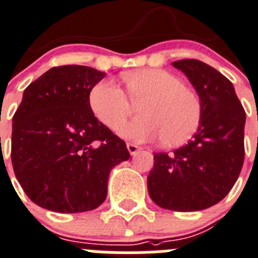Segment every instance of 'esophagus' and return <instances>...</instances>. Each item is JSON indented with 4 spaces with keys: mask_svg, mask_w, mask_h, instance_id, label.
Segmentation results:
<instances>
[{
    "mask_svg": "<svg viewBox=\"0 0 258 258\" xmlns=\"http://www.w3.org/2000/svg\"><path fill=\"white\" fill-rule=\"evenodd\" d=\"M127 149H128L130 154H131V155L134 156V155H136L137 153H139V150H140V146H137L136 144L128 143V144H127Z\"/></svg>",
    "mask_w": 258,
    "mask_h": 258,
    "instance_id": "1",
    "label": "esophagus"
}]
</instances>
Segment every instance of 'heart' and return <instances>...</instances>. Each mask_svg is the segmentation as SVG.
<instances>
[{
    "mask_svg": "<svg viewBox=\"0 0 258 258\" xmlns=\"http://www.w3.org/2000/svg\"><path fill=\"white\" fill-rule=\"evenodd\" d=\"M126 93L110 80H102L89 93V107L95 118L110 131H117L140 105L142 115L122 125L119 135L128 140L162 139L165 146L186 143L199 128L201 103L194 90L170 72L159 69L130 71L122 76Z\"/></svg>",
    "mask_w": 258,
    "mask_h": 258,
    "instance_id": "obj_1",
    "label": "heart"
}]
</instances>
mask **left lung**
I'll return each mask as SVG.
<instances>
[{
	"mask_svg": "<svg viewBox=\"0 0 258 258\" xmlns=\"http://www.w3.org/2000/svg\"><path fill=\"white\" fill-rule=\"evenodd\" d=\"M172 64L196 89L201 121L188 144L170 154H154L149 195L163 209L204 210L227 196L239 177L244 162L245 112L233 84L214 67L199 59Z\"/></svg>",
	"mask_w": 258,
	"mask_h": 258,
	"instance_id": "left-lung-1",
	"label": "left lung"
}]
</instances>
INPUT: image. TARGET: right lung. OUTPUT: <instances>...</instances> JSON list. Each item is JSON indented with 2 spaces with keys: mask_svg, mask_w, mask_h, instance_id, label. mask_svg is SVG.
<instances>
[{
  "mask_svg": "<svg viewBox=\"0 0 258 258\" xmlns=\"http://www.w3.org/2000/svg\"><path fill=\"white\" fill-rule=\"evenodd\" d=\"M104 75L57 66L24 90L13 118L11 162L26 196L40 208L94 210L107 197L112 168L130 158L126 143L89 107V93Z\"/></svg>",
  "mask_w": 258,
  "mask_h": 258,
  "instance_id": "1",
  "label": "right lung"
}]
</instances>
